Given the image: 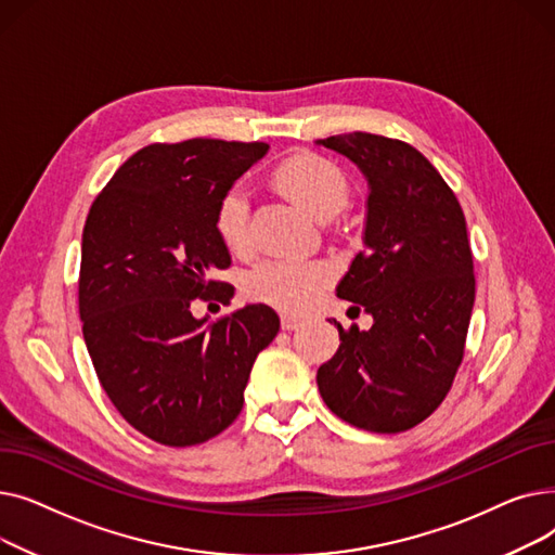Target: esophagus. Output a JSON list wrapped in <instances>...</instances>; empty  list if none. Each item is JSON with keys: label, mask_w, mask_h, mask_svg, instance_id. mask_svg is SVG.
<instances>
[{"label": "esophagus", "mask_w": 555, "mask_h": 555, "mask_svg": "<svg viewBox=\"0 0 555 555\" xmlns=\"http://www.w3.org/2000/svg\"><path fill=\"white\" fill-rule=\"evenodd\" d=\"M301 324H304V319L297 317V314H289V312L281 314V328L283 331H297Z\"/></svg>", "instance_id": "34e87169"}]
</instances>
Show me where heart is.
<instances>
[{
	"label": "heart",
	"instance_id": "b5f03b06",
	"mask_svg": "<svg viewBox=\"0 0 555 555\" xmlns=\"http://www.w3.org/2000/svg\"><path fill=\"white\" fill-rule=\"evenodd\" d=\"M274 186L319 222L335 218L348 202L346 175L331 162L312 153L285 159L272 178ZM214 229L231 251L249 247V197L241 184L229 186L214 211ZM331 276L319 260L274 258L266 260L247 276V289L260 299L285 310L308 308Z\"/></svg>",
	"mask_w": 555,
	"mask_h": 555
}]
</instances>
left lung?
Segmentation results:
<instances>
[{"label":"left lung","instance_id":"1","mask_svg":"<svg viewBox=\"0 0 555 555\" xmlns=\"http://www.w3.org/2000/svg\"><path fill=\"white\" fill-rule=\"evenodd\" d=\"M353 162L369 184L364 249L337 283L373 326L339 331L317 371L328 410L366 431L396 434L448 396L475 306V274L461 204L410 143L369 132L317 139Z\"/></svg>","mask_w":555,"mask_h":555}]
</instances>
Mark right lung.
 Segmentation results:
<instances>
[{"mask_svg": "<svg viewBox=\"0 0 555 555\" xmlns=\"http://www.w3.org/2000/svg\"><path fill=\"white\" fill-rule=\"evenodd\" d=\"M268 151L220 139L145 145L87 216L78 283L87 351L119 414L162 446H197L236 421L254 360L279 333V314L262 304L216 324L191 314L193 299H231L209 279L231 266L214 211Z\"/></svg>", "mask_w": 555, "mask_h": 555, "instance_id": "obj_1", "label": "right lung"}]
</instances>
